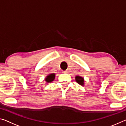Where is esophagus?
Listing matches in <instances>:
<instances>
[{"label":"esophagus","instance_id":"1","mask_svg":"<svg viewBox=\"0 0 126 126\" xmlns=\"http://www.w3.org/2000/svg\"><path fill=\"white\" fill-rule=\"evenodd\" d=\"M63 73H67L68 72L67 71H63Z\"/></svg>","mask_w":126,"mask_h":126}]
</instances>
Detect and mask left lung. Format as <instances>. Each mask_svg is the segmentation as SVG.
<instances>
[{
    "mask_svg": "<svg viewBox=\"0 0 126 126\" xmlns=\"http://www.w3.org/2000/svg\"><path fill=\"white\" fill-rule=\"evenodd\" d=\"M76 81L79 84L81 85V86H84V81L83 78L81 77L80 76H76Z\"/></svg>",
    "mask_w": 126,
    "mask_h": 126,
    "instance_id": "1",
    "label": "left lung"
}]
</instances>
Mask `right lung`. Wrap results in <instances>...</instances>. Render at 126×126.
<instances>
[{"label": "right lung", "instance_id": "add662e5", "mask_svg": "<svg viewBox=\"0 0 126 126\" xmlns=\"http://www.w3.org/2000/svg\"><path fill=\"white\" fill-rule=\"evenodd\" d=\"M55 74L54 73H52V74H48V75L46 77V78H45V80L46 81L47 83H50L52 82V81L54 80L55 79Z\"/></svg>", "mask_w": 126, "mask_h": 126}]
</instances>
